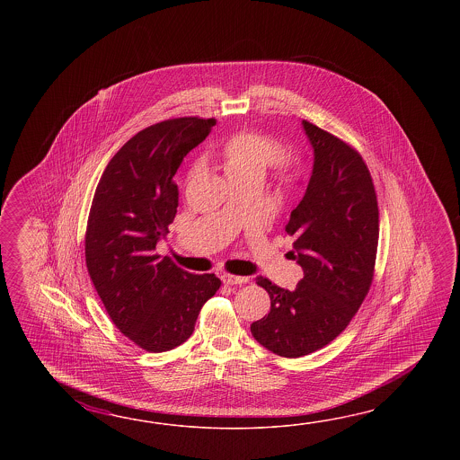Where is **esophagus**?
<instances>
[{
    "mask_svg": "<svg viewBox=\"0 0 460 460\" xmlns=\"http://www.w3.org/2000/svg\"><path fill=\"white\" fill-rule=\"evenodd\" d=\"M222 281L226 284H230V286H234V284H244L248 281V278L246 276H234V274H222Z\"/></svg>",
    "mask_w": 460,
    "mask_h": 460,
    "instance_id": "obj_1",
    "label": "esophagus"
}]
</instances>
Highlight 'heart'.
Listing matches in <instances>:
<instances>
[{
	"instance_id": "obj_1",
	"label": "heart",
	"mask_w": 460,
	"mask_h": 460,
	"mask_svg": "<svg viewBox=\"0 0 460 460\" xmlns=\"http://www.w3.org/2000/svg\"><path fill=\"white\" fill-rule=\"evenodd\" d=\"M279 159V147L270 139L252 133L236 135L228 139L222 149L224 171L228 179L254 177L263 181L266 171L278 164Z\"/></svg>"
}]
</instances>
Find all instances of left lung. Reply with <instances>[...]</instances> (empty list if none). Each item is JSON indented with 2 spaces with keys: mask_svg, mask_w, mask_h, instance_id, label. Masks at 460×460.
<instances>
[{
  "mask_svg": "<svg viewBox=\"0 0 460 460\" xmlns=\"http://www.w3.org/2000/svg\"><path fill=\"white\" fill-rule=\"evenodd\" d=\"M313 171L286 234L303 279L288 291L256 278L271 309L252 323L256 342L286 358L323 349L342 332L372 284L378 246V204L362 156L339 137L303 119Z\"/></svg>",
  "mask_w": 460,
  "mask_h": 460,
  "instance_id": "obj_1",
  "label": "left lung"
}]
</instances>
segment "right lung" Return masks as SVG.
<instances>
[{"label": "right lung", "instance_id": "right-lung-1", "mask_svg": "<svg viewBox=\"0 0 460 460\" xmlns=\"http://www.w3.org/2000/svg\"><path fill=\"white\" fill-rule=\"evenodd\" d=\"M216 119L174 118L146 128L100 177L85 234L88 274L108 315L147 352H167L194 332L216 274H192L156 254L176 217L174 174Z\"/></svg>", "mask_w": 460, "mask_h": 460}]
</instances>
